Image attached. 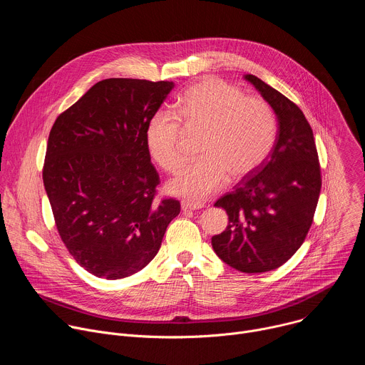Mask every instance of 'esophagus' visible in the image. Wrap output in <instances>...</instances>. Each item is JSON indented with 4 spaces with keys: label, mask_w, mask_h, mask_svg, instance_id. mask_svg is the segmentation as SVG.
Listing matches in <instances>:
<instances>
[{
    "label": "esophagus",
    "mask_w": 365,
    "mask_h": 365,
    "mask_svg": "<svg viewBox=\"0 0 365 365\" xmlns=\"http://www.w3.org/2000/svg\"><path fill=\"white\" fill-rule=\"evenodd\" d=\"M205 205L202 202H192V200H182V210L183 212H189V211H197L202 210Z\"/></svg>",
    "instance_id": "obj_1"
}]
</instances>
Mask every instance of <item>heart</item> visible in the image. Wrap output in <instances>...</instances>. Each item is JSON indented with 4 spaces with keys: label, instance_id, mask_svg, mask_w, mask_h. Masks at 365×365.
I'll return each mask as SVG.
<instances>
[{
    "label": "heart",
    "instance_id": "b5f03b06",
    "mask_svg": "<svg viewBox=\"0 0 365 365\" xmlns=\"http://www.w3.org/2000/svg\"><path fill=\"white\" fill-rule=\"evenodd\" d=\"M203 133L202 158L183 168L169 183L170 192L200 200L228 180L241 179L264 163L277 137V118L270 103L225 81L210 78L190 86L176 102L175 113L160 110L150 118L145 141L163 170L176 173L183 162V135Z\"/></svg>",
    "mask_w": 365,
    "mask_h": 365
}]
</instances>
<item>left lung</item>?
Listing matches in <instances>:
<instances>
[{"mask_svg": "<svg viewBox=\"0 0 365 365\" xmlns=\"http://www.w3.org/2000/svg\"><path fill=\"white\" fill-rule=\"evenodd\" d=\"M244 78L274 110L279 131L264 163L215 202L230 222L212 237V247L232 269L264 273L284 264L303 244L314 222L322 175L314 131L302 110L257 76Z\"/></svg>", "mask_w": 365, "mask_h": 365, "instance_id": "8db88e82", "label": "left lung"}]
</instances>
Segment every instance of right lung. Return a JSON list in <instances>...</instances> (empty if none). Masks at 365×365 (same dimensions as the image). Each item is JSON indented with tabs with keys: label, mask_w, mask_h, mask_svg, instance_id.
Instances as JSON below:
<instances>
[{
	"label": "right lung",
	"mask_w": 365,
	"mask_h": 365,
	"mask_svg": "<svg viewBox=\"0 0 365 365\" xmlns=\"http://www.w3.org/2000/svg\"><path fill=\"white\" fill-rule=\"evenodd\" d=\"M172 81L111 78L95 83L50 130L43 183L58 232L76 263L115 280L158 254L180 202L158 197L160 178L145 130Z\"/></svg>",
	"instance_id": "add662e5"
}]
</instances>
